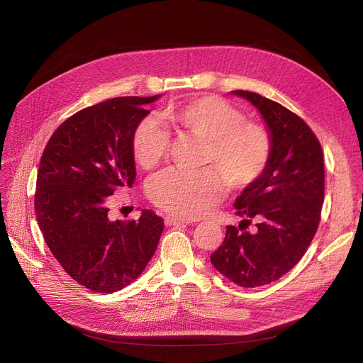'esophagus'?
Masks as SVG:
<instances>
[{"label":"esophagus","instance_id":"obj_1","mask_svg":"<svg viewBox=\"0 0 363 363\" xmlns=\"http://www.w3.org/2000/svg\"><path fill=\"white\" fill-rule=\"evenodd\" d=\"M191 219H183L179 216H174V215H167L164 216V224L167 225H182V224H189Z\"/></svg>","mask_w":363,"mask_h":363}]
</instances>
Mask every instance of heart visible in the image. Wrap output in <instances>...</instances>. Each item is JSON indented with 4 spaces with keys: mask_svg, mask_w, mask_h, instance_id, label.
Here are the masks:
<instances>
[{
    "mask_svg": "<svg viewBox=\"0 0 363 363\" xmlns=\"http://www.w3.org/2000/svg\"><path fill=\"white\" fill-rule=\"evenodd\" d=\"M164 116L175 127L211 140L208 160L221 168H169L155 175L148 183V196L167 212L184 218L200 216L224 195L227 180L233 188H245L265 168L271 150L265 128L242 123V113L221 98H194L164 111ZM168 147L169 133L159 119L152 115L142 118L131 135V150L140 167L155 168L167 156Z\"/></svg>",
    "mask_w": 363,
    "mask_h": 363,
    "instance_id": "heart-1",
    "label": "heart"
}]
</instances>
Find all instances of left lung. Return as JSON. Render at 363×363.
<instances>
[{"mask_svg":"<svg viewBox=\"0 0 363 363\" xmlns=\"http://www.w3.org/2000/svg\"><path fill=\"white\" fill-rule=\"evenodd\" d=\"M257 108L271 142L259 177L235 200L239 227L211 256L212 265L238 286L257 288L292 269L311 245L324 201V157L320 142L304 121L281 104L255 92L233 91ZM250 218L255 233L245 228Z\"/></svg>","mask_w":363,"mask_h":363,"instance_id":"8db88e82","label":"left lung"}]
</instances>
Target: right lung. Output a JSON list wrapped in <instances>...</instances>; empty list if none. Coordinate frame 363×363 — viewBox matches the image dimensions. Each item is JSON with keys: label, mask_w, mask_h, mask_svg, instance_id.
Masks as SVG:
<instances>
[{"label": "right lung", "mask_w": 363, "mask_h": 363, "mask_svg": "<svg viewBox=\"0 0 363 363\" xmlns=\"http://www.w3.org/2000/svg\"><path fill=\"white\" fill-rule=\"evenodd\" d=\"M155 96H119L77 112L54 131L39 163L35 212L62 268L87 289L111 294L133 283L155 255L163 219L108 218V196L136 180L131 135Z\"/></svg>", "instance_id": "1"}]
</instances>
